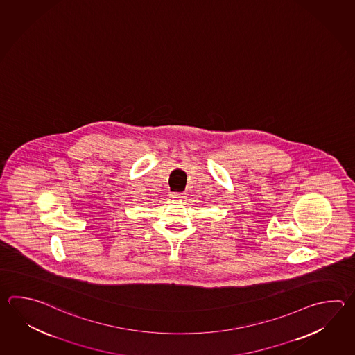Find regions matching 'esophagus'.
Wrapping results in <instances>:
<instances>
[{
	"instance_id": "obj_1",
	"label": "esophagus",
	"mask_w": 355,
	"mask_h": 355,
	"mask_svg": "<svg viewBox=\"0 0 355 355\" xmlns=\"http://www.w3.org/2000/svg\"><path fill=\"white\" fill-rule=\"evenodd\" d=\"M171 197H173V198H183L184 193H171Z\"/></svg>"
}]
</instances>
